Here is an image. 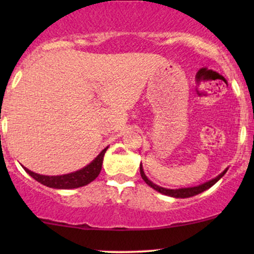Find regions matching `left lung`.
<instances>
[{
    "mask_svg": "<svg viewBox=\"0 0 254 254\" xmlns=\"http://www.w3.org/2000/svg\"><path fill=\"white\" fill-rule=\"evenodd\" d=\"M227 170H228V168H226V170H224L221 174H218L216 178H214V179L209 180V182L204 184H200V185L192 186V188H183V189H165V188H161V186L156 185V184H154L153 182H150V180L148 179V177L145 176L143 167H142V164L139 165V172H141L142 179H143L144 182L150 186V188H153L154 190L160 192V193L166 194V196H170V197H174V198H189L192 196H196L198 193H202L203 191L208 190V189H210L212 185H215V184H216L218 180L224 176V174H226Z\"/></svg>",
    "mask_w": 254,
    "mask_h": 254,
    "instance_id": "left-lung-1",
    "label": "left lung"
}]
</instances>
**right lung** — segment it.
<instances>
[{
	"label": "right lung",
	"instance_id": "add662e5",
	"mask_svg": "<svg viewBox=\"0 0 254 254\" xmlns=\"http://www.w3.org/2000/svg\"><path fill=\"white\" fill-rule=\"evenodd\" d=\"M109 147L101 150V153L93 160L90 164L84 166L83 168L76 172H71L68 174H62V176H44V174L34 173L24 167V170L27 172L30 176L36 179L38 183L43 184V185L48 186L52 189H61V190H68V189H77L81 186L87 185L90 182L95 179L99 176L101 171V166H103L104 155Z\"/></svg>",
	"mask_w": 254,
	"mask_h": 254
}]
</instances>
